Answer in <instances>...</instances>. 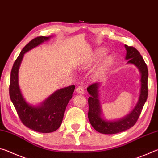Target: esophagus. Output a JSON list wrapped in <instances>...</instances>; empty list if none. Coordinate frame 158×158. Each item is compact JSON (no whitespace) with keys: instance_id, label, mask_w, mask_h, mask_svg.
Segmentation results:
<instances>
[{"instance_id":"esophagus-1","label":"esophagus","mask_w":158,"mask_h":158,"mask_svg":"<svg viewBox=\"0 0 158 158\" xmlns=\"http://www.w3.org/2000/svg\"><path fill=\"white\" fill-rule=\"evenodd\" d=\"M76 92L79 93V94H84V89H83V88L81 86V85H79V86L77 87Z\"/></svg>"}]
</instances>
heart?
<instances>
[{
	"label": "heart",
	"instance_id": "heart-1",
	"mask_svg": "<svg viewBox=\"0 0 158 158\" xmlns=\"http://www.w3.org/2000/svg\"><path fill=\"white\" fill-rule=\"evenodd\" d=\"M104 53H105V51H104V50H99V51H98L97 52H96L95 56L96 57H100V56H102ZM109 61H110V59H108L107 60H106V62L109 63Z\"/></svg>",
	"mask_w": 158,
	"mask_h": 158
}]
</instances>
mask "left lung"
I'll return each instance as SVG.
<instances>
[{"label": "left lung", "instance_id": "1", "mask_svg": "<svg viewBox=\"0 0 158 158\" xmlns=\"http://www.w3.org/2000/svg\"><path fill=\"white\" fill-rule=\"evenodd\" d=\"M127 51V63L136 65L139 69L141 78V90L138 102L131 113L123 118L116 121H106L101 118V109L98 99L99 83H93L87 88L90 95L89 98V117L90 124L98 132L105 135H113L127 130L135 125L139 117L146 101L148 98V68L139 51L132 46L125 45Z\"/></svg>", "mask_w": 158, "mask_h": 158}]
</instances>
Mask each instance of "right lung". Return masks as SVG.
<instances>
[{
  "label": "right lung",
  "instance_id": "obj_1",
  "mask_svg": "<svg viewBox=\"0 0 158 158\" xmlns=\"http://www.w3.org/2000/svg\"><path fill=\"white\" fill-rule=\"evenodd\" d=\"M49 39V37H37L23 47L13 64L9 88L10 99L21 121L25 126L41 133L54 132L60 126L66 106L75 88L72 85L57 90L39 106L28 105L21 95L18 84V71L23 54Z\"/></svg>",
  "mask_w": 158,
  "mask_h": 158
}]
</instances>
